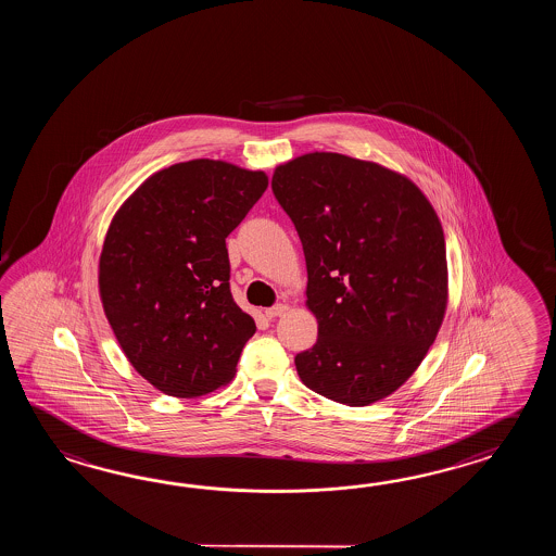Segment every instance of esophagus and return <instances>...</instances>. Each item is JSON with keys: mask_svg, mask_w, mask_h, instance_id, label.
Segmentation results:
<instances>
[{"mask_svg": "<svg viewBox=\"0 0 556 556\" xmlns=\"http://www.w3.org/2000/svg\"><path fill=\"white\" fill-rule=\"evenodd\" d=\"M286 309H288V306H283V304H276V306L268 307V309H266V318H280V316L286 314Z\"/></svg>", "mask_w": 556, "mask_h": 556, "instance_id": "34e87169", "label": "esophagus"}]
</instances>
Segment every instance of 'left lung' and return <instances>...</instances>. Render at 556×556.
<instances>
[{"instance_id":"obj_1","label":"left lung","mask_w":556,"mask_h":556,"mask_svg":"<svg viewBox=\"0 0 556 556\" xmlns=\"http://www.w3.org/2000/svg\"><path fill=\"white\" fill-rule=\"evenodd\" d=\"M276 201L306 256V306L318 340L295 355L304 386L364 407L402 388L447 309L438 214L407 177L340 153L276 166Z\"/></svg>"}]
</instances>
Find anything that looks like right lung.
<instances>
[{"instance_id": "add662e5", "label": "right lung", "mask_w": 556, "mask_h": 556, "mask_svg": "<svg viewBox=\"0 0 556 556\" xmlns=\"http://www.w3.org/2000/svg\"><path fill=\"white\" fill-rule=\"evenodd\" d=\"M268 177L225 161L168 166L130 194L106 230L99 294L130 366L173 397L235 378L254 319L230 294L226 237Z\"/></svg>"}]
</instances>
